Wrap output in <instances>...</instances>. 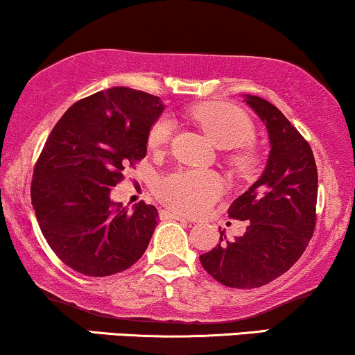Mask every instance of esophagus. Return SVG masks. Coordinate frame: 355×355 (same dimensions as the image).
I'll use <instances>...</instances> for the list:
<instances>
[{
	"label": "esophagus",
	"instance_id": "obj_1",
	"mask_svg": "<svg viewBox=\"0 0 355 355\" xmlns=\"http://www.w3.org/2000/svg\"><path fill=\"white\" fill-rule=\"evenodd\" d=\"M159 215H161V220H179V222L191 223V220L186 218V216L181 215V213H174V211H167V209H162Z\"/></svg>",
	"mask_w": 355,
	"mask_h": 355
}]
</instances>
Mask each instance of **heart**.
I'll use <instances>...</instances> for the list:
<instances>
[{
    "label": "heart",
    "instance_id": "1",
    "mask_svg": "<svg viewBox=\"0 0 355 355\" xmlns=\"http://www.w3.org/2000/svg\"><path fill=\"white\" fill-rule=\"evenodd\" d=\"M189 115L213 142L222 148H239L252 142L255 127L243 110L228 103H203ZM174 130L173 118L162 115L152 123L147 135L148 148L161 150L171 142ZM239 169L247 171L254 166L255 157L250 150H240L232 155ZM225 191V181L213 171L178 169L166 174L157 184V196L164 205L188 215H200Z\"/></svg>",
    "mask_w": 355,
    "mask_h": 355
}]
</instances>
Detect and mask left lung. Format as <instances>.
I'll return each mask as SVG.
<instances>
[{"label":"left lung","instance_id":"1","mask_svg":"<svg viewBox=\"0 0 355 355\" xmlns=\"http://www.w3.org/2000/svg\"><path fill=\"white\" fill-rule=\"evenodd\" d=\"M269 132L270 152L262 176L228 208L234 220H249L242 237L200 255L203 269L228 288L252 289L270 283L303 255L316 225L318 173L310 144L279 110L247 96Z\"/></svg>","mask_w":355,"mask_h":355}]
</instances>
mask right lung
I'll return each instance as SVG.
<instances>
[{
  "label": "right lung",
  "instance_id": "1",
  "mask_svg": "<svg viewBox=\"0 0 355 355\" xmlns=\"http://www.w3.org/2000/svg\"><path fill=\"white\" fill-rule=\"evenodd\" d=\"M161 98L110 87L76 101L52 128L33 167L32 205L57 257L86 276L121 272L146 252L157 225L155 207L110 200L123 171L147 154Z\"/></svg>",
  "mask_w": 355,
  "mask_h": 355
}]
</instances>
